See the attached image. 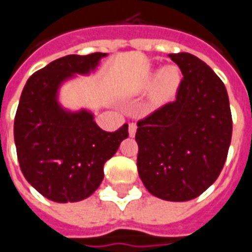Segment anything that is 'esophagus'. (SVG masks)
<instances>
[{"label":"esophagus","mask_w":252,"mask_h":252,"mask_svg":"<svg viewBox=\"0 0 252 252\" xmlns=\"http://www.w3.org/2000/svg\"><path fill=\"white\" fill-rule=\"evenodd\" d=\"M135 131H137V125H135V123H130V125H129V134H130V137H134Z\"/></svg>","instance_id":"esophagus-1"}]
</instances>
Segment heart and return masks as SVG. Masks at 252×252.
Wrapping results in <instances>:
<instances>
[{"mask_svg": "<svg viewBox=\"0 0 252 252\" xmlns=\"http://www.w3.org/2000/svg\"><path fill=\"white\" fill-rule=\"evenodd\" d=\"M155 84V99L158 103L169 100L178 91L180 84V72L176 66H167L158 74V78L153 81L149 80V85Z\"/></svg>", "mask_w": 252, "mask_h": 252, "instance_id": "heart-1", "label": "heart"}]
</instances>
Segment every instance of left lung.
<instances>
[{
  "mask_svg": "<svg viewBox=\"0 0 252 252\" xmlns=\"http://www.w3.org/2000/svg\"><path fill=\"white\" fill-rule=\"evenodd\" d=\"M183 78L176 100L137 123V168L152 195L174 202L201 195L219 178L232 137L224 83L189 53L169 54Z\"/></svg>",
  "mask_w": 252,
  "mask_h": 252,
  "instance_id": "1",
  "label": "left lung"
}]
</instances>
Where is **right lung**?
<instances>
[{
    "label": "right lung",
    "instance_id": "add662e5",
    "mask_svg": "<svg viewBox=\"0 0 252 252\" xmlns=\"http://www.w3.org/2000/svg\"><path fill=\"white\" fill-rule=\"evenodd\" d=\"M104 53L66 55L28 78L15 117V144L21 172L35 190L54 202H77L100 186L103 167L117 153L129 126L104 131L92 112L66 111L58 89L74 73L88 74Z\"/></svg>",
    "mask_w": 252,
    "mask_h": 252
}]
</instances>
